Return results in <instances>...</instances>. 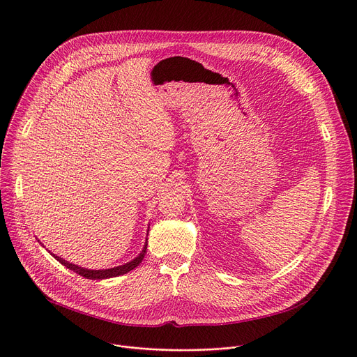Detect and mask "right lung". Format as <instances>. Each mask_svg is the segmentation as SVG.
I'll return each instance as SVG.
<instances>
[{"label":"right lung","instance_id":"1","mask_svg":"<svg viewBox=\"0 0 357 357\" xmlns=\"http://www.w3.org/2000/svg\"><path fill=\"white\" fill-rule=\"evenodd\" d=\"M145 253H146V243H145L142 252L139 253V256H137V257L134 259V261H131L129 264H125V265H121V266H116V268H112V269H102V271H89V269H84V268H79V266H77V265H73V264L67 262L66 259H61L59 256H55V255H54V257L56 259V261H58L59 264H62L63 266H67L70 271H74L75 273H78V275H81V276H84V278H86V279H93V280H95V279L115 278V276L123 275V273H126V272H131L132 269H135V268L142 262V259H144Z\"/></svg>","mask_w":357,"mask_h":357}]
</instances>
